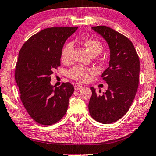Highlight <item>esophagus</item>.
Listing matches in <instances>:
<instances>
[{
	"mask_svg": "<svg viewBox=\"0 0 156 156\" xmlns=\"http://www.w3.org/2000/svg\"><path fill=\"white\" fill-rule=\"evenodd\" d=\"M83 87V86L82 85H79V84H76L74 86V88H75V90H78L82 89Z\"/></svg>",
	"mask_w": 156,
	"mask_h": 156,
	"instance_id": "esophagus-1",
	"label": "esophagus"
}]
</instances>
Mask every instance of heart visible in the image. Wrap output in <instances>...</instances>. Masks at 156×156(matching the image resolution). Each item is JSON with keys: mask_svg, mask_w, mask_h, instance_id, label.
<instances>
[{"mask_svg": "<svg viewBox=\"0 0 156 156\" xmlns=\"http://www.w3.org/2000/svg\"><path fill=\"white\" fill-rule=\"evenodd\" d=\"M83 45L91 55L99 54L102 50V45L100 42L94 39H87L83 42ZM73 50V44L67 43L62 50L61 59L64 63H69L71 60L72 51ZM96 71L93 69H85L80 66H75L69 72V76L73 80L87 82L90 78V74L94 73Z\"/></svg>", "mask_w": 156, "mask_h": 156, "instance_id": "b5f03b06", "label": "heart"}]
</instances>
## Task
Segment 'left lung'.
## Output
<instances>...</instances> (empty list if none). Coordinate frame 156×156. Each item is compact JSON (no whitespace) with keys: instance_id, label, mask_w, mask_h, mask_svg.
<instances>
[{"instance_id":"8db88e82","label":"left lung","mask_w":156,"mask_h":156,"mask_svg":"<svg viewBox=\"0 0 156 156\" xmlns=\"http://www.w3.org/2000/svg\"><path fill=\"white\" fill-rule=\"evenodd\" d=\"M92 29L108 43L110 60L108 67L101 74L108 90L102 95H97L96 90L90 87L92 97L88 108L95 120L109 124L125 115L134 100L139 85V59L133 44L127 37L106 26Z\"/></svg>"}]
</instances>
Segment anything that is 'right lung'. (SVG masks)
<instances>
[{"label":"right lung","instance_id":"1","mask_svg":"<svg viewBox=\"0 0 156 156\" xmlns=\"http://www.w3.org/2000/svg\"><path fill=\"white\" fill-rule=\"evenodd\" d=\"M77 29L42 30L28 39L19 53L15 78L20 99L30 116L41 125L55 124L66 113L73 86L70 83L53 86L50 76L60 66L65 41Z\"/></svg>","mask_w":156,"mask_h":156}]
</instances>
